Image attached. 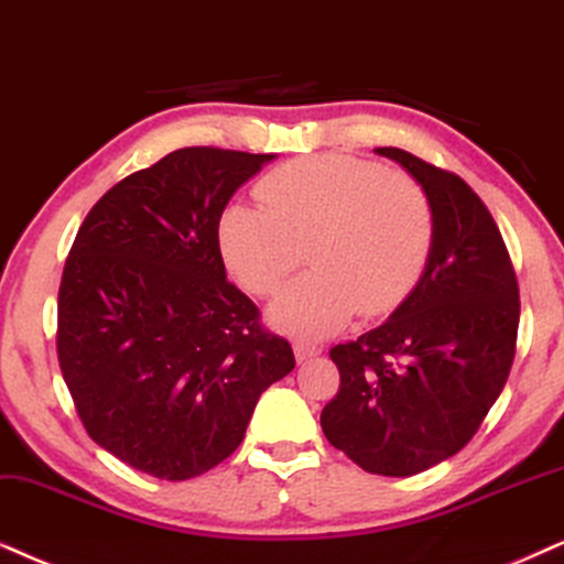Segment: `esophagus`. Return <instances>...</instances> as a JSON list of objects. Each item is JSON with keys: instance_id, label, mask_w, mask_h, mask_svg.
I'll list each match as a JSON object with an SVG mask.
<instances>
[{"instance_id": "esophagus-1", "label": "esophagus", "mask_w": 564, "mask_h": 564, "mask_svg": "<svg viewBox=\"0 0 564 564\" xmlns=\"http://www.w3.org/2000/svg\"><path fill=\"white\" fill-rule=\"evenodd\" d=\"M323 348H319L317 344H306V340H296L294 344V354H296V361L302 365V361L312 359V356H317Z\"/></svg>"}]
</instances>
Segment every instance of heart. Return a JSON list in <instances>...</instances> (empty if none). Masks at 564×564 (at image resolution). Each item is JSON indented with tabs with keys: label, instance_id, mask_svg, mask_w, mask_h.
<instances>
[{
	"label": "heart",
	"instance_id": "b5f03b06",
	"mask_svg": "<svg viewBox=\"0 0 564 564\" xmlns=\"http://www.w3.org/2000/svg\"><path fill=\"white\" fill-rule=\"evenodd\" d=\"M260 205L218 218L220 258L254 296H270L310 252L312 273L270 306V323L302 338L344 327L356 310L384 315L409 296L434 237L430 197L380 163L325 153L283 163L258 182Z\"/></svg>",
	"mask_w": 564,
	"mask_h": 564
}]
</instances>
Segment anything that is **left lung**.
Instances as JSON below:
<instances>
[{"instance_id": "left-lung-1", "label": "left lung", "mask_w": 564, "mask_h": 564, "mask_svg": "<svg viewBox=\"0 0 564 564\" xmlns=\"http://www.w3.org/2000/svg\"><path fill=\"white\" fill-rule=\"evenodd\" d=\"M375 153L422 184L432 249L393 315L330 348L340 388L319 424L365 471L413 476L463 451L500 398L516 359L518 278L495 218L458 174L401 148Z\"/></svg>"}]
</instances>
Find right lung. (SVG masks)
<instances>
[{
  "instance_id": "add662e5",
  "label": "right lung",
  "mask_w": 564,
  "mask_h": 564,
  "mask_svg": "<svg viewBox=\"0 0 564 564\" xmlns=\"http://www.w3.org/2000/svg\"><path fill=\"white\" fill-rule=\"evenodd\" d=\"M270 153L182 148L113 184L64 262L56 354L96 445L184 481L245 440L294 351L226 281L218 218Z\"/></svg>"
}]
</instances>
